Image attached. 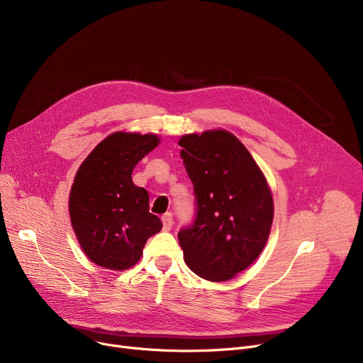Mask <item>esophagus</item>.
<instances>
[{
	"label": "esophagus",
	"mask_w": 363,
	"mask_h": 363,
	"mask_svg": "<svg viewBox=\"0 0 363 363\" xmlns=\"http://www.w3.org/2000/svg\"><path fill=\"white\" fill-rule=\"evenodd\" d=\"M162 222H163V230L164 231H170L172 225H174V219H172L170 213H166L162 216Z\"/></svg>",
	"instance_id": "1"
}]
</instances>
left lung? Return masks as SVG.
Instances as JSON below:
<instances>
[{"instance_id": "1", "label": "left lung", "mask_w": 363, "mask_h": 363, "mask_svg": "<svg viewBox=\"0 0 363 363\" xmlns=\"http://www.w3.org/2000/svg\"><path fill=\"white\" fill-rule=\"evenodd\" d=\"M197 199V218L178 234L184 260L199 277L233 279L259 257L274 220L271 186L250 151L225 129L178 141Z\"/></svg>"}]
</instances>
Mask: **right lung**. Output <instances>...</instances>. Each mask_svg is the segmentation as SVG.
<instances>
[{"instance_id": "right-lung-1", "label": "right lung", "mask_w": 363, "mask_h": 363, "mask_svg": "<svg viewBox=\"0 0 363 363\" xmlns=\"http://www.w3.org/2000/svg\"><path fill=\"white\" fill-rule=\"evenodd\" d=\"M160 144L157 133L116 130L95 147L76 172L69 215L85 256L110 271H126L162 230L148 212L147 189L132 181L133 167Z\"/></svg>"}]
</instances>
